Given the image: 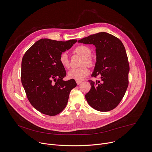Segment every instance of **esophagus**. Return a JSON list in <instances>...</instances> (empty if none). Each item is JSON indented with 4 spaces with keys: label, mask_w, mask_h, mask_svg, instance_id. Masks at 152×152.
<instances>
[{
    "label": "esophagus",
    "mask_w": 152,
    "mask_h": 152,
    "mask_svg": "<svg viewBox=\"0 0 152 152\" xmlns=\"http://www.w3.org/2000/svg\"><path fill=\"white\" fill-rule=\"evenodd\" d=\"M81 82H82L81 81H76V83H77V85H79Z\"/></svg>",
    "instance_id": "esophagus-1"
}]
</instances>
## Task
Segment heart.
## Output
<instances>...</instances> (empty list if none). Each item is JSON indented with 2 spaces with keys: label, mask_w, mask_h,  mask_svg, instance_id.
Here are the masks:
<instances>
[{
  "label": "heart",
  "mask_w": 152,
  "mask_h": 152,
  "mask_svg": "<svg viewBox=\"0 0 152 152\" xmlns=\"http://www.w3.org/2000/svg\"><path fill=\"white\" fill-rule=\"evenodd\" d=\"M91 52V50L89 47L84 45L78 46L75 49V53L83 56L80 62V66H83L77 69H71L67 73V77L69 79H73L76 81H81L86 76H88L90 74V70L88 67L84 65H87L89 67H93L94 66V61L90 56ZM59 60L64 68L68 69L69 67L70 61L66 52H62L60 55Z\"/></svg>",
  "instance_id": "obj_1"
}]
</instances>
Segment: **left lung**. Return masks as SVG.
Here are the masks:
<instances>
[{
	"label": "left lung",
	"instance_id": "1",
	"mask_svg": "<svg viewBox=\"0 0 152 152\" xmlns=\"http://www.w3.org/2000/svg\"><path fill=\"white\" fill-rule=\"evenodd\" d=\"M96 47V62L92 76L100 80H90L91 88L85 99L94 109L102 112L113 110L124 97L129 84V64L122 42L106 32L91 35L78 41Z\"/></svg>",
	"mask_w": 152,
	"mask_h": 152
}]
</instances>
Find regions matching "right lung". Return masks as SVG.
<instances>
[{"label": "right lung", "mask_w": 152, "mask_h": 152, "mask_svg": "<svg viewBox=\"0 0 152 152\" xmlns=\"http://www.w3.org/2000/svg\"><path fill=\"white\" fill-rule=\"evenodd\" d=\"M76 39L67 41L41 39L26 52L21 61V80L27 97L37 110L50 116L66 107L75 80H63L66 72L60 55L70 49Z\"/></svg>", "instance_id": "obj_1"}]
</instances>
